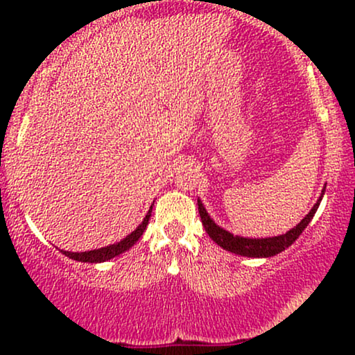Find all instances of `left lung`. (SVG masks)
I'll use <instances>...</instances> for the list:
<instances>
[{
	"label": "left lung",
	"mask_w": 355,
	"mask_h": 355,
	"mask_svg": "<svg viewBox=\"0 0 355 355\" xmlns=\"http://www.w3.org/2000/svg\"><path fill=\"white\" fill-rule=\"evenodd\" d=\"M324 189L322 191V196L318 197L317 203H315L312 210H310L302 221L299 225H295L293 230H289L286 234H279V236H273V237H242V236H234L232 232L223 230L221 226H218L215 221L211 220L210 215H208L205 207L200 202V198H197V205H198V213H200L202 218V225L205 227L207 234L211 237L213 241L216 242L221 249H225L227 252H232L236 255H242V257H250V259H266V257H273L278 255L279 252H283L288 249L289 245H293L295 239L302 234V231L307 227V225L312 221V218L315 213H317L320 202L324 196Z\"/></svg>",
	"instance_id": "8db88e82"
}]
</instances>
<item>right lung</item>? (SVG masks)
<instances>
[{"instance_id":"1","label":"right lung","mask_w":355,"mask_h":355,"mask_svg":"<svg viewBox=\"0 0 355 355\" xmlns=\"http://www.w3.org/2000/svg\"><path fill=\"white\" fill-rule=\"evenodd\" d=\"M152 210H153V205L150 207V210L147 215H145L144 221L140 223V225L135 227L129 236H125L123 241L116 242V244L101 247V249H95V250H87V252H67V250H61V252L66 257H69V259L84 261V263H101V261H108L111 259H114V257H118L121 254H124L125 250H129L130 247H132L135 242L142 237L145 227L148 225L150 216H152Z\"/></svg>"}]
</instances>
